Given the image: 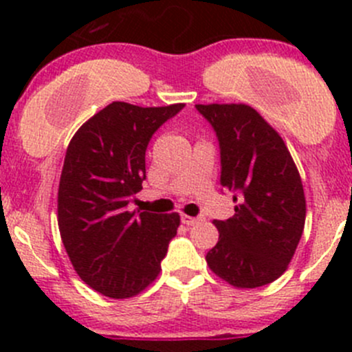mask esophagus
Segmentation results:
<instances>
[{"instance_id": "34e87169", "label": "esophagus", "mask_w": 352, "mask_h": 352, "mask_svg": "<svg viewBox=\"0 0 352 352\" xmlns=\"http://www.w3.org/2000/svg\"><path fill=\"white\" fill-rule=\"evenodd\" d=\"M180 219H182V223H184V225H187V226H192V225H196V223L199 221L197 218H192V216H187V214H182V216H180Z\"/></svg>"}]
</instances>
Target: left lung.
I'll return each mask as SVG.
<instances>
[{"label":"left lung","mask_w":352,"mask_h":352,"mask_svg":"<svg viewBox=\"0 0 352 352\" xmlns=\"http://www.w3.org/2000/svg\"><path fill=\"white\" fill-rule=\"evenodd\" d=\"M221 150V186L233 190L235 214L214 219L218 243L206 262L235 287L276 281L289 265L305 228L300 172L278 131L245 104H197Z\"/></svg>","instance_id":"8db88e82"}]
</instances>
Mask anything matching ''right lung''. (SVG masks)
Listing matches in <instances>:
<instances>
[{"label":"right lung","instance_id":"right-lung-1","mask_svg":"<svg viewBox=\"0 0 352 352\" xmlns=\"http://www.w3.org/2000/svg\"><path fill=\"white\" fill-rule=\"evenodd\" d=\"M184 109L112 102L87 120L67 144L58 190L63 245L81 281L104 296L140 294L162 271L179 212L127 211L143 189L151 136Z\"/></svg>","mask_w":352,"mask_h":352}]
</instances>
